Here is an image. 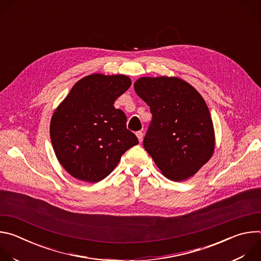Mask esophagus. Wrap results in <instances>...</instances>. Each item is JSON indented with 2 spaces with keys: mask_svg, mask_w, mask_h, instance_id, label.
Listing matches in <instances>:
<instances>
[{
  "mask_svg": "<svg viewBox=\"0 0 261 261\" xmlns=\"http://www.w3.org/2000/svg\"><path fill=\"white\" fill-rule=\"evenodd\" d=\"M136 136H137L139 142H141V141H142V138H143V133H142L141 131H137V132H136Z\"/></svg>",
  "mask_w": 261,
  "mask_h": 261,
  "instance_id": "1",
  "label": "esophagus"
}]
</instances>
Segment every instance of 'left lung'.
<instances>
[{
    "label": "left lung",
    "instance_id": "obj_1",
    "mask_svg": "<svg viewBox=\"0 0 261 261\" xmlns=\"http://www.w3.org/2000/svg\"><path fill=\"white\" fill-rule=\"evenodd\" d=\"M136 94L153 116L143 139L145 151L170 180L193 176L213 156L215 131L201 95L178 77H141Z\"/></svg>",
    "mask_w": 261,
    "mask_h": 261
}]
</instances>
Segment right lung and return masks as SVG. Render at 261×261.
I'll return each instance as SVG.
<instances>
[{"mask_svg":"<svg viewBox=\"0 0 261 261\" xmlns=\"http://www.w3.org/2000/svg\"><path fill=\"white\" fill-rule=\"evenodd\" d=\"M131 86L126 75L91 74L73 86L50 121L55 154L77 179L97 182L113 171L122 155L138 144L115 101Z\"/></svg>","mask_w":261,"mask_h":261,"instance_id":"1","label":"right lung"}]
</instances>
